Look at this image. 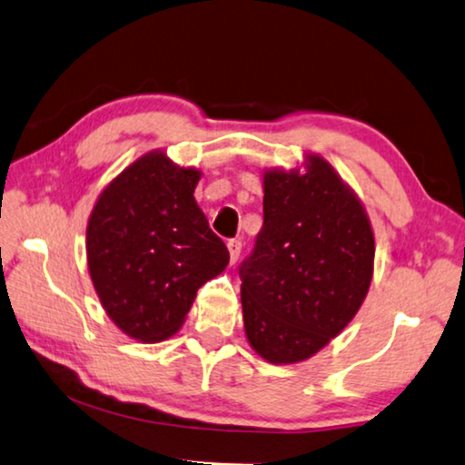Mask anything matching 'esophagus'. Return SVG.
<instances>
[{
  "instance_id": "esophagus-1",
  "label": "esophagus",
  "mask_w": 465,
  "mask_h": 465,
  "mask_svg": "<svg viewBox=\"0 0 465 465\" xmlns=\"http://www.w3.org/2000/svg\"><path fill=\"white\" fill-rule=\"evenodd\" d=\"M227 250H230V258H232V262L235 264V262H238V258H240V254H242V240H230V242H227Z\"/></svg>"
}]
</instances>
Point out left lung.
<instances>
[{
	"instance_id": "obj_1",
	"label": "left lung",
	"mask_w": 465,
	"mask_h": 465,
	"mask_svg": "<svg viewBox=\"0 0 465 465\" xmlns=\"http://www.w3.org/2000/svg\"><path fill=\"white\" fill-rule=\"evenodd\" d=\"M374 272V233L333 166L307 154L305 173H264V223L242 262L243 329L270 364H294L343 331Z\"/></svg>"
}]
</instances>
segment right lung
I'll return each instance as SVG.
<instances>
[{"label":"right lung","instance_id":"right-lung-1","mask_svg":"<svg viewBox=\"0 0 465 465\" xmlns=\"http://www.w3.org/2000/svg\"><path fill=\"white\" fill-rule=\"evenodd\" d=\"M199 179L197 168L148 152L107 184L91 211L93 286L109 319L138 341L179 331L197 291L230 262L193 197Z\"/></svg>","mask_w":465,"mask_h":465}]
</instances>
